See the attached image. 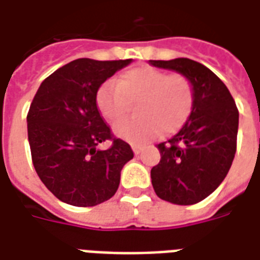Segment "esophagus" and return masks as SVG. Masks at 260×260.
<instances>
[{"mask_svg":"<svg viewBox=\"0 0 260 260\" xmlns=\"http://www.w3.org/2000/svg\"><path fill=\"white\" fill-rule=\"evenodd\" d=\"M132 148H133V152L138 155V153L143 151V145H140V144H132Z\"/></svg>","mask_w":260,"mask_h":260,"instance_id":"1","label":"esophagus"}]
</instances>
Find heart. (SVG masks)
I'll use <instances>...</instances> for the list:
<instances>
[{"label": "heart", "mask_w": 260, "mask_h": 260, "mask_svg": "<svg viewBox=\"0 0 260 260\" xmlns=\"http://www.w3.org/2000/svg\"><path fill=\"white\" fill-rule=\"evenodd\" d=\"M137 117L119 122L115 134L130 143L148 141L159 133L173 134L188 122L195 107V90L188 76L168 73L152 66L124 72L119 80H107L96 91V107L109 122L126 116L136 104Z\"/></svg>", "instance_id": "b5f03b06"}]
</instances>
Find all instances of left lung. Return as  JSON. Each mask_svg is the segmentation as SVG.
<instances>
[{"label":"left lung","mask_w":260,"mask_h":260,"mask_svg":"<svg viewBox=\"0 0 260 260\" xmlns=\"http://www.w3.org/2000/svg\"><path fill=\"white\" fill-rule=\"evenodd\" d=\"M149 63L188 76L194 84L192 115L173 138L158 144L160 160L151 169L160 200L194 205L209 197L230 170L237 151L238 109L226 84L200 62L177 58Z\"/></svg>","instance_id":"1"}]
</instances>
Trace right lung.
<instances>
[{"instance_id":"1","label":"right lung","mask_w":260,"mask_h":260,"mask_svg":"<svg viewBox=\"0 0 260 260\" xmlns=\"http://www.w3.org/2000/svg\"><path fill=\"white\" fill-rule=\"evenodd\" d=\"M132 59L72 60L45 79L27 113L34 169L52 194L69 205L95 206L111 200L132 147L113 136L96 107V91ZM109 139L105 151L96 145Z\"/></svg>"}]
</instances>
